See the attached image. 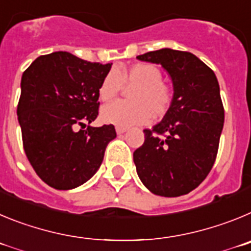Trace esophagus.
Segmentation results:
<instances>
[{
  "label": "esophagus",
  "mask_w": 251,
  "mask_h": 251,
  "mask_svg": "<svg viewBox=\"0 0 251 251\" xmlns=\"http://www.w3.org/2000/svg\"><path fill=\"white\" fill-rule=\"evenodd\" d=\"M127 130V127L126 126H121V125H117L116 126V132L117 134H124L125 131Z\"/></svg>",
  "instance_id": "1"
}]
</instances>
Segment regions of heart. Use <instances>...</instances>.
<instances>
[{
    "label": "heart",
    "instance_id": "1",
    "mask_svg": "<svg viewBox=\"0 0 251 251\" xmlns=\"http://www.w3.org/2000/svg\"><path fill=\"white\" fill-rule=\"evenodd\" d=\"M124 85L134 87L128 92L130 101H116L103 106L101 119L105 123L128 126L161 120L171 109L173 87L162 81V71L153 64L137 62L121 71L110 70L99 86L100 100L112 101L123 91Z\"/></svg>",
    "mask_w": 251,
    "mask_h": 251
}]
</instances>
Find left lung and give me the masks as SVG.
<instances>
[{
    "instance_id": "8db88e82",
    "label": "left lung",
    "mask_w": 251,
    "mask_h": 251,
    "mask_svg": "<svg viewBox=\"0 0 251 251\" xmlns=\"http://www.w3.org/2000/svg\"><path fill=\"white\" fill-rule=\"evenodd\" d=\"M137 58L161 65L174 85L170 111L161 123L144 130L145 141L135 150L137 175L156 195H185L204 181L218 155L224 126L218 78L186 51L161 49Z\"/></svg>"
}]
</instances>
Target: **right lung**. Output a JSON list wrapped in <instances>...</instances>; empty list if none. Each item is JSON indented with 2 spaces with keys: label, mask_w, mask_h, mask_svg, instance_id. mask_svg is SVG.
<instances>
[{
  "label": "right lung",
  "mask_w": 251,
  "mask_h": 251,
  "mask_svg": "<svg viewBox=\"0 0 251 251\" xmlns=\"http://www.w3.org/2000/svg\"><path fill=\"white\" fill-rule=\"evenodd\" d=\"M111 65L58 51L37 57L22 75L17 116L24 150L53 189L70 190L91 179L116 137L114 125L83 130L98 117L99 86Z\"/></svg>",
  "instance_id": "right-lung-1"
}]
</instances>
